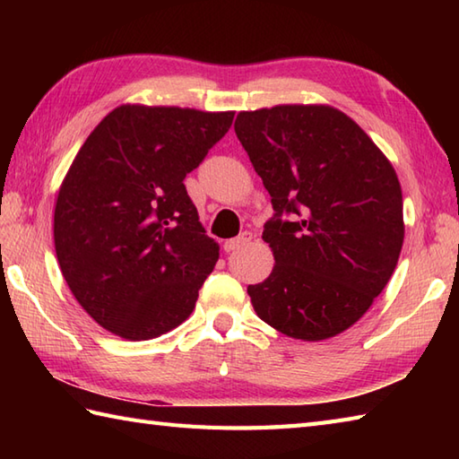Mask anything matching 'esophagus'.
Returning <instances> with one entry per match:
<instances>
[{"label":"esophagus","mask_w":459,"mask_h":459,"mask_svg":"<svg viewBox=\"0 0 459 459\" xmlns=\"http://www.w3.org/2000/svg\"><path fill=\"white\" fill-rule=\"evenodd\" d=\"M252 240V232H242L240 237H237V238H230V240H224V245H222V248L227 250V252H235V250H238V248H242L245 245H248V242Z\"/></svg>","instance_id":"1"}]
</instances>
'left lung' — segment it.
<instances>
[{"instance_id": "1", "label": "left lung", "mask_w": 459, "mask_h": 459, "mask_svg": "<svg viewBox=\"0 0 459 459\" xmlns=\"http://www.w3.org/2000/svg\"><path fill=\"white\" fill-rule=\"evenodd\" d=\"M235 132L276 211L262 232L276 262L264 281L248 286L252 307L294 339L343 333L401 256L403 189L393 163L329 104L242 110ZM284 212L290 221L279 219Z\"/></svg>"}]
</instances>
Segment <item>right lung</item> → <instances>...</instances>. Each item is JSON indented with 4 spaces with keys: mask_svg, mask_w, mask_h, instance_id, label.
Segmentation results:
<instances>
[{
    "mask_svg": "<svg viewBox=\"0 0 459 459\" xmlns=\"http://www.w3.org/2000/svg\"><path fill=\"white\" fill-rule=\"evenodd\" d=\"M235 112L122 104L82 143L58 187L55 250L73 296L128 341L160 337L195 309L219 260L183 179Z\"/></svg>",
    "mask_w": 459,
    "mask_h": 459,
    "instance_id": "1",
    "label": "right lung"
}]
</instances>
